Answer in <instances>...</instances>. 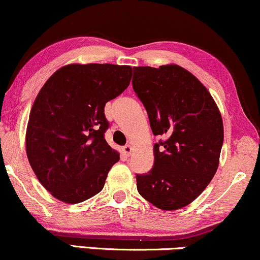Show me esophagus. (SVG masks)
Returning <instances> with one entry per match:
<instances>
[{"mask_svg":"<svg viewBox=\"0 0 260 260\" xmlns=\"http://www.w3.org/2000/svg\"><path fill=\"white\" fill-rule=\"evenodd\" d=\"M121 151H123V153H124L125 155H126V157H129V155L131 154V152H133V146H131V145L124 146Z\"/></svg>","mask_w":260,"mask_h":260,"instance_id":"1","label":"esophagus"}]
</instances>
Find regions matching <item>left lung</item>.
<instances>
[{
	"mask_svg": "<svg viewBox=\"0 0 260 260\" xmlns=\"http://www.w3.org/2000/svg\"><path fill=\"white\" fill-rule=\"evenodd\" d=\"M133 87L147 111L154 164L136 175L137 191L157 208L188 206L212 181L219 167L224 126L207 87L176 64L135 67Z\"/></svg>",
	"mask_w": 260,
	"mask_h": 260,
	"instance_id": "obj_1",
	"label": "left lung"
}]
</instances>
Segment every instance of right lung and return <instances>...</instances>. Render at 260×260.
<instances>
[{
	"label": "right lung",
	"instance_id": "add662e5",
	"mask_svg": "<svg viewBox=\"0 0 260 260\" xmlns=\"http://www.w3.org/2000/svg\"><path fill=\"white\" fill-rule=\"evenodd\" d=\"M133 69L68 64L45 82L27 121L25 147L36 178L62 202L75 204L105 186L119 153L107 143L105 106L129 86Z\"/></svg>",
	"mask_w": 260,
	"mask_h": 260
}]
</instances>
